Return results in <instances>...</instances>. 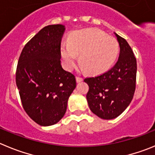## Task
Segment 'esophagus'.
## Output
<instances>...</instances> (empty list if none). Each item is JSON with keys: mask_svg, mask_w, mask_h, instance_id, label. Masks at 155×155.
<instances>
[{"mask_svg": "<svg viewBox=\"0 0 155 155\" xmlns=\"http://www.w3.org/2000/svg\"><path fill=\"white\" fill-rule=\"evenodd\" d=\"M76 82H82V80H83V79H82V78L79 77V76H76Z\"/></svg>", "mask_w": 155, "mask_h": 155, "instance_id": "1", "label": "esophagus"}]
</instances>
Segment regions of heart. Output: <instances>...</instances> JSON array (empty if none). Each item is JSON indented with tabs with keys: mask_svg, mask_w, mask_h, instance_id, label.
Here are the masks:
<instances>
[{
	"mask_svg": "<svg viewBox=\"0 0 155 155\" xmlns=\"http://www.w3.org/2000/svg\"><path fill=\"white\" fill-rule=\"evenodd\" d=\"M119 44L115 38L108 37L97 29L74 31L68 43H63L60 55L66 69L74 67L76 55L79 63L91 74H99L107 70L116 60Z\"/></svg>",
	"mask_w": 155,
	"mask_h": 155,
	"instance_id": "heart-1",
	"label": "heart"
}]
</instances>
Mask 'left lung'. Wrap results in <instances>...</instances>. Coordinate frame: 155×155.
<instances>
[{
	"instance_id": "left-lung-1",
	"label": "left lung",
	"mask_w": 155,
	"mask_h": 155,
	"mask_svg": "<svg viewBox=\"0 0 155 155\" xmlns=\"http://www.w3.org/2000/svg\"><path fill=\"white\" fill-rule=\"evenodd\" d=\"M115 34L120 47L117 63L105 73L84 79L89 87L86 95L89 108L102 119L121 115L131 103L136 86V58L128 42Z\"/></svg>"
}]
</instances>
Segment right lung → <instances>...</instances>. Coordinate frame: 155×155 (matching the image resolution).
Here are the masks:
<instances>
[{
    "instance_id": "add662e5",
    "label": "right lung",
    "mask_w": 155,
    "mask_h": 155,
    "mask_svg": "<svg viewBox=\"0 0 155 155\" xmlns=\"http://www.w3.org/2000/svg\"><path fill=\"white\" fill-rule=\"evenodd\" d=\"M62 24L43 27L24 46L16 72V84L24 109L36 123H57L66 111L76 86L73 74L60 63Z\"/></svg>"
}]
</instances>
